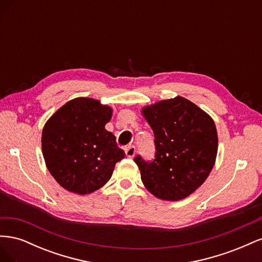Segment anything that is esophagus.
I'll use <instances>...</instances> for the list:
<instances>
[{"label": "esophagus", "mask_w": 262, "mask_h": 262, "mask_svg": "<svg viewBox=\"0 0 262 262\" xmlns=\"http://www.w3.org/2000/svg\"><path fill=\"white\" fill-rule=\"evenodd\" d=\"M136 152H137V148L134 145H129L125 148V155L130 158H132L134 155H136Z\"/></svg>", "instance_id": "esophagus-1"}]
</instances>
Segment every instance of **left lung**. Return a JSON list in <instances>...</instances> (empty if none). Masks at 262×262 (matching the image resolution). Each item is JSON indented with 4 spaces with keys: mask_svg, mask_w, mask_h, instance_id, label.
<instances>
[{
    "mask_svg": "<svg viewBox=\"0 0 262 262\" xmlns=\"http://www.w3.org/2000/svg\"><path fill=\"white\" fill-rule=\"evenodd\" d=\"M154 132L155 156L134 157L145 188L162 200L177 201L194 192L211 172L217 153L212 118L184 97L145 107Z\"/></svg>",
    "mask_w": 262,
    "mask_h": 262,
    "instance_id": "1",
    "label": "left lung"
}]
</instances>
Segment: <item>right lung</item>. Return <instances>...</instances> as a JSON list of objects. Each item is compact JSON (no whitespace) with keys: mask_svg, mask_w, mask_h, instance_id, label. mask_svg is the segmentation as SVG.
<instances>
[{"mask_svg":"<svg viewBox=\"0 0 262 262\" xmlns=\"http://www.w3.org/2000/svg\"><path fill=\"white\" fill-rule=\"evenodd\" d=\"M112 114L98 100L75 98L47 121L41 138L47 167L69 191L87 194L99 189L124 158L116 137L105 129Z\"/></svg>","mask_w":262,"mask_h":262,"instance_id":"add662e5","label":"right lung"}]
</instances>
